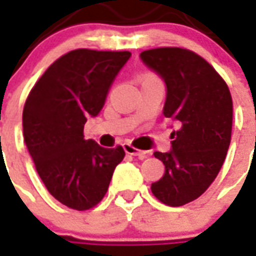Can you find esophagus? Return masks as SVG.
I'll list each match as a JSON object with an SVG mask.
<instances>
[{
    "label": "esophagus",
    "instance_id": "34e87169",
    "mask_svg": "<svg viewBox=\"0 0 256 256\" xmlns=\"http://www.w3.org/2000/svg\"><path fill=\"white\" fill-rule=\"evenodd\" d=\"M123 150H124V152L128 154V155H134V156H138L140 159L146 158V155H148V151H140V150H137V148H134L132 144H123Z\"/></svg>",
    "mask_w": 256,
    "mask_h": 256
}]
</instances>
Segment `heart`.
Here are the masks:
<instances>
[{"mask_svg": "<svg viewBox=\"0 0 256 256\" xmlns=\"http://www.w3.org/2000/svg\"><path fill=\"white\" fill-rule=\"evenodd\" d=\"M155 76L154 74H151V73H146V74H142L140 78V82H144V80H148V78H154Z\"/></svg>", "mask_w": 256, "mask_h": 256, "instance_id": "obj_1", "label": "heart"}]
</instances>
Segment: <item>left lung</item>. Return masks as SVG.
<instances>
[{"label": "left lung", "mask_w": 256, "mask_h": 256, "mask_svg": "<svg viewBox=\"0 0 256 256\" xmlns=\"http://www.w3.org/2000/svg\"><path fill=\"white\" fill-rule=\"evenodd\" d=\"M141 60L166 84L164 115L178 123L169 152H154L165 174L151 184L160 202L182 206L206 191L228 154L233 101L226 82L206 60L190 50H146Z\"/></svg>", "instance_id": "left-lung-1"}]
</instances>
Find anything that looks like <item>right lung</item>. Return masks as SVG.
Wrapping results in <instances>:
<instances>
[{
	"label": "right lung",
	"mask_w": 256,
	"mask_h": 256,
	"mask_svg": "<svg viewBox=\"0 0 256 256\" xmlns=\"http://www.w3.org/2000/svg\"><path fill=\"white\" fill-rule=\"evenodd\" d=\"M128 51L73 50L38 78L23 108V137L50 194L68 208L96 206L124 158L120 146L84 140L87 118L102 110Z\"/></svg>",
	"instance_id": "add662e5"
}]
</instances>
